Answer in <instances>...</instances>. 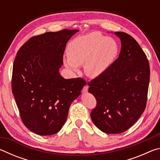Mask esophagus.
<instances>
[{
    "label": "esophagus",
    "instance_id": "obj_1",
    "mask_svg": "<svg viewBox=\"0 0 160 160\" xmlns=\"http://www.w3.org/2000/svg\"><path fill=\"white\" fill-rule=\"evenodd\" d=\"M88 88H89V86L88 85H85V86L83 87V89H82V92L85 93L87 92L88 91Z\"/></svg>",
    "mask_w": 160,
    "mask_h": 160
}]
</instances>
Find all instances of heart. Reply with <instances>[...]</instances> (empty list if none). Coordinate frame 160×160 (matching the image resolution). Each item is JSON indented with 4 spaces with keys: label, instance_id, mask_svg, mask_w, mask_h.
I'll use <instances>...</instances> for the list:
<instances>
[{
    "label": "heart",
    "instance_id": "obj_1",
    "mask_svg": "<svg viewBox=\"0 0 160 160\" xmlns=\"http://www.w3.org/2000/svg\"><path fill=\"white\" fill-rule=\"evenodd\" d=\"M118 52V44L114 39L92 32L75 38L69 43L67 48L68 58L64 63L74 72L84 64L86 75L94 78L101 76L109 68Z\"/></svg>",
    "mask_w": 160,
    "mask_h": 160
}]
</instances>
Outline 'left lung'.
Masks as SVG:
<instances>
[{
	"instance_id": "left-lung-1",
	"label": "left lung",
	"mask_w": 160,
	"mask_h": 160,
	"mask_svg": "<svg viewBox=\"0 0 160 160\" xmlns=\"http://www.w3.org/2000/svg\"><path fill=\"white\" fill-rule=\"evenodd\" d=\"M114 34L121 42L119 57L88 85L97 101L92 121L104 132L116 134L131 128L145 111L150 70L147 56L135 39L122 32Z\"/></svg>"
}]
</instances>
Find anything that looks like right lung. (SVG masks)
Instances as JSON below:
<instances>
[{"label": "right lung", "mask_w": 160, "mask_h": 160, "mask_svg": "<svg viewBox=\"0 0 160 160\" xmlns=\"http://www.w3.org/2000/svg\"><path fill=\"white\" fill-rule=\"evenodd\" d=\"M78 29H64L31 37L13 63L12 92L24 125L34 133L51 135L66 123L69 107L86 81L59 74L66 44Z\"/></svg>", "instance_id": "1"}]
</instances>
